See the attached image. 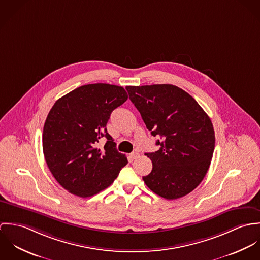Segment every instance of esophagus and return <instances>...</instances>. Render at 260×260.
Segmentation results:
<instances>
[{
    "label": "esophagus",
    "mask_w": 260,
    "mask_h": 260,
    "mask_svg": "<svg viewBox=\"0 0 260 260\" xmlns=\"http://www.w3.org/2000/svg\"><path fill=\"white\" fill-rule=\"evenodd\" d=\"M129 157H130L131 160H134V159H136V158L139 157V153H138V152H133V153H131V154L129 155Z\"/></svg>",
    "instance_id": "esophagus-1"
}]
</instances>
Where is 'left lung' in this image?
<instances>
[{"label": "left lung", "instance_id": "1", "mask_svg": "<svg viewBox=\"0 0 260 260\" xmlns=\"http://www.w3.org/2000/svg\"><path fill=\"white\" fill-rule=\"evenodd\" d=\"M129 98L151 132L158 136L155 152L146 153L152 171L145 184L165 199L194 190L210 166L215 147L212 122L195 99L170 84L127 86Z\"/></svg>", "mask_w": 260, "mask_h": 260}]
</instances>
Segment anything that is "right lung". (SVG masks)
I'll return each mask as SVG.
<instances>
[{
	"mask_svg": "<svg viewBox=\"0 0 260 260\" xmlns=\"http://www.w3.org/2000/svg\"><path fill=\"white\" fill-rule=\"evenodd\" d=\"M128 99L123 87L97 83L76 88L56 101L43 130L46 163L59 184L79 197L111 185L128 161L106 125L112 111ZM105 137L103 149L96 145Z\"/></svg>",
	"mask_w": 260,
	"mask_h": 260,
	"instance_id": "1",
	"label": "right lung"
}]
</instances>
